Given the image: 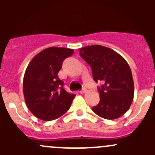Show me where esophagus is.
<instances>
[{
  "label": "esophagus",
  "instance_id": "obj_1",
  "mask_svg": "<svg viewBox=\"0 0 155 155\" xmlns=\"http://www.w3.org/2000/svg\"><path fill=\"white\" fill-rule=\"evenodd\" d=\"M86 92H87V89L83 88L82 90H81L80 91H79V93L82 94H85V93H86Z\"/></svg>",
  "mask_w": 155,
  "mask_h": 155
}]
</instances>
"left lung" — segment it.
Wrapping results in <instances>:
<instances>
[{"label": "left lung", "mask_w": 155, "mask_h": 155, "mask_svg": "<svg viewBox=\"0 0 155 155\" xmlns=\"http://www.w3.org/2000/svg\"><path fill=\"white\" fill-rule=\"evenodd\" d=\"M79 54L91 68L94 80L104 83L98 87L101 101L92 107L94 112L109 120L122 116L134 96V79L127 62L115 51L101 45L81 48Z\"/></svg>", "instance_id": "1"}]
</instances>
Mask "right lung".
<instances>
[{
  "label": "right lung",
  "mask_w": 155,
  "mask_h": 155,
  "mask_svg": "<svg viewBox=\"0 0 155 155\" xmlns=\"http://www.w3.org/2000/svg\"><path fill=\"white\" fill-rule=\"evenodd\" d=\"M73 52V49L68 48H45L28 65L23 79L25 101L39 119L54 120L70 109L76 95L64 89V82L58 74L64 60Z\"/></svg>",
  "instance_id": "1"
}]
</instances>
